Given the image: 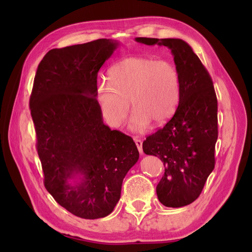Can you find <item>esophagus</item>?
Listing matches in <instances>:
<instances>
[{
    "mask_svg": "<svg viewBox=\"0 0 252 252\" xmlns=\"http://www.w3.org/2000/svg\"><path fill=\"white\" fill-rule=\"evenodd\" d=\"M134 142L136 144V147L138 149V152H140V154H143V142L141 140H138V138H134Z\"/></svg>",
    "mask_w": 252,
    "mask_h": 252,
    "instance_id": "obj_1",
    "label": "esophagus"
}]
</instances>
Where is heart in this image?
I'll return each instance as SVG.
<instances>
[{
  "label": "heart",
  "instance_id": "b5f03b06",
  "mask_svg": "<svg viewBox=\"0 0 252 252\" xmlns=\"http://www.w3.org/2000/svg\"><path fill=\"white\" fill-rule=\"evenodd\" d=\"M109 83L96 89V99L109 126L123 125L130 109L134 127H144L153 121L162 125L173 115L179 100L180 77L175 66L167 60L132 56L112 67Z\"/></svg>",
  "mask_w": 252,
  "mask_h": 252
}]
</instances>
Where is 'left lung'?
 Instances as JSON below:
<instances>
[{
  "label": "left lung",
  "instance_id": "left-lung-1",
  "mask_svg": "<svg viewBox=\"0 0 252 252\" xmlns=\"http://www.w3.org/2000/svg\"><path fill=\"white\" fill-rule=\"evenodd\" d=\"M138 43L167 46L180 77L179 105L162 129L143 143L146 155L160 158L164 175L157 185L159 201L180 208L195 201L215 169L218 100L212 80L189 43L181 39L135 37Z\"/></svg>",
  "mask_w": 252,
  "mask_h": 252
}]
</instances>
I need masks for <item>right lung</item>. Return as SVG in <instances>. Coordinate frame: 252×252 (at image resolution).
Here are the masks:
<instances>
[{"label":"right lung","mask_w":252,"mask_h":252,"mask_svg":"<svg viewBox=\"0 0 252 252\" xmlns=\"http://www.w3.org/2000/svg\"><path fill=\"white\" fill-rule=\"evenodd\" d=\"M119 42L98 39L53 49L37 67L30 96L44 185L72 215L107 217L140 154L130 136L104 125L97 73Z\"/></svg>","instance_id":"right-lung-1"}]
</instances>
